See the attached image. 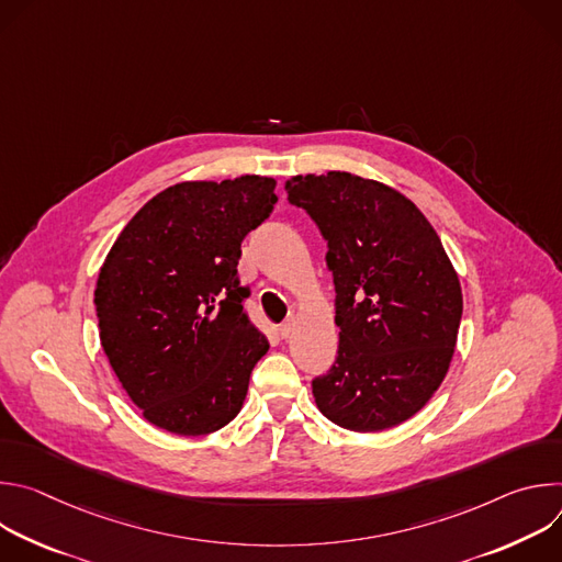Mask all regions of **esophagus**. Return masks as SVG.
<instances>
[{
	"label": "esophagus",
	"mask_w": 562,
	"mask_h": 562,
	"mask_svg": "<svg viewBox=\"0 0 562 562\" xmlns=\"http://www.w3.org/2000/svg\"><path fill=\"white\" fill-rule=\"evenodd\" d=\"M291 331H293V323H291V319H286V323H282V325H280V329H278L280 338H289V336H291Z\"/></svg>",
	"instance_id": "esophagus-1"
}]
</instances>
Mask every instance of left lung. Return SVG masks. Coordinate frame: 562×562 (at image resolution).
<instances>
[{
	"label": "left lung",
	"instance_id": "1",
	"mask_svg": "<svg viewBox=\"0 0 562 562\" xmlns=\"http://www.w3.org/2000/svg\"><path fill=\"white\" fill-rule=\"evenodd\" d=\"M284 191L323 233L336 286L340 347L311 380L317 409L351 431L405 423L440 386L462 317L438 233L412 200L351 173L297 176Z\"/></svg>",
	"mask_w": 562,
	"mask_h": 562
}]
</instances>
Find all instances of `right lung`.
I'll return each mask as SVG.
<instances>
[{
  "mask_svg": "<svg viewBox=\"0 0 562 562\" xmlns=\"http://www.w3.org/2000/svg\"><path fill=\"white\" fill-rule=\"evenodd\" d=\"M276 180L180 182L124 226L95 286L104 353L155 427L204 436L243 409L269 340L245 308L243 239L276 209Z\"/></svg>",
  "mask_w": 562,
  "mask_h": 562,
  "instance_id": "obj_1",
  "label": "right lung"
}]
</instances>
